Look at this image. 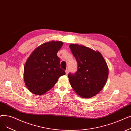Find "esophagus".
Listing matches in <instances>:
<instances>
[{"mask_svg": "<svg viewBox=\"0 0 131 131\" xmlns=\"http://www.w3.org/2000/svg\"><path fill=\"white\" fill-rule=\"evenodd\" d=\"M69 69H67V70H65V73H66V75L68 74V73H69Z\"/></svg>", "mask_w": 131, "mask_h": 131, "instance_id": "esophagus-1", "label": "esophagus"}]
</instances>
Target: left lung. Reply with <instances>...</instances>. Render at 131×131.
Returning <instances> with one entry per match:
<instances>
[{
	"mask_svg": "<svg viewBox=\"0 0 131 131\" xmlns=\"http://www.w3.org/2000/svg\"><path fill=\"white\" fill-rule=\"evenodd\" d=\"M70 48L78 65L75 73L69 74L71 86L81 97H92L106 82L109 74L106 62L97 51L77 44H70Z\"/></svg>",
	"mask_w": 131,
	"mask_h": 131,
	"instance_id": "1",
	"label": "left lung"
}]
</instances>
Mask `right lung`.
<instances>
[{"instance_id":"add662e5","label":"right lung","mask_w":131,"mask_h":131,"mask_svg":"<svg viewBox=\"0 0 131 131\" xmlns=\"http://www.w3.org/2000/svg\"><path fill=\"white\" fill-rule=\"evenodd\" d=\"M63 45L61 41L44 43L34 50L24 66L26 86L32 93L41 95L51 89L58 78L65 74L60 68L58 51Z\"/></svg>"}]
</instances>
